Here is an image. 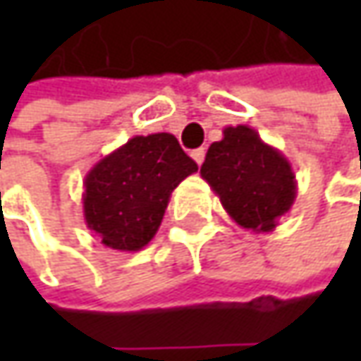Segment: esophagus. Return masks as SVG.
Here are the masks:
<instances>
[{
  "mask_svg": "<svg viewBox=\"0 0 361 361\" xmlns=\"http://www.w3.org/2000/svg\"><path fill=\"white\" fill-rule=\"evenodd\" d=\"M190 157H192V159H195V162L201 166L202 160H204V148H197V150H192V152H190Z\"/></svg>",
  "mask_w": 361,
  "mask_h": 361,
  "instance_id": "esophagus-1",
  "label": "esophagus"
}]
</instances>
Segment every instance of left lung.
Wrapping results in <instances>:
<instances>
[{
	"label": "left lung",
	"instance_id": "left-lung-1",
	"mask_svg": "<svg viewBox=\"0 0 361 361\" xmlns=\"http://www.w3.org/2000/svg\"><path fill=\"white\" fill-rule=\"evenodd\" d=\"M201 176L227 215L253 233L275 229L298 197L291 162L245 124L227 126L223 140L209 146Z\"/></svg>",
	"mask_w": 361,
	"mask_h": 361
}]
</instances>
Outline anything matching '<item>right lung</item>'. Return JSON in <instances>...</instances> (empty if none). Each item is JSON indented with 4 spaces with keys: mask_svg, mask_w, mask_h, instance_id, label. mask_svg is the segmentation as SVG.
<instances>
[{
    "mask_svg": "<svg viewBox=\"0 0 361 361\" xmlns=\"http://www.w3.org/2000/svg\"><path fill=\"white\" fill-rule=\"evenodd\" d=\"M197 162L169 132L134 136L84 178V221L102 245L116 251H140L157 235L171 192Z\"/></svg>",
    "mask_w": 361,
    "mask_h": 361,
    "instance_id": "1",
    "label": "right lung"
}]
</instances>
